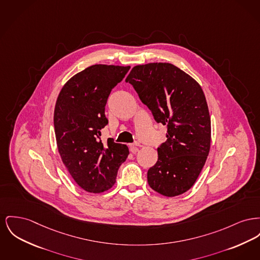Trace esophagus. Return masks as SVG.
<instances>
[{
  "label": "esophagus",
  "instance_id": "obj_1",
  "mask_svg": "<svg viewBox=\"0 0 260 260\" xmlns=\"http://www.w3.org/2000/svg\"><path fill=\"white\" fill-rule=\"evenodd\" d=\"M129 145H131V151L133 153H137L138 151V146H140V143L136 141L135 143L129 144Z\"/></svg>",
  "mask_w": 260,
  "mask_h": 260
}]
</instances>
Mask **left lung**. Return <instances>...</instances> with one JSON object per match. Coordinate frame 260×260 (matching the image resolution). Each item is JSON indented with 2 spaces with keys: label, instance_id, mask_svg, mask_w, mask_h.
<instances>
[{
  "label": "left lung",
  "instance_id": "1",
  "mask_svg": "<svg viewBox=\"0 0 260 260\" xmlns=\"http://www.w3.org/2000/svg\"><path fill=\"white\" fill-rule=\"evenodd\" d=\"M125 81L155 121L167 125V140L158 147V160L147 172L148 184L162 196H180L196 183L210 150L211 121L203 90L169 62L136 66Z\"/></svg>",
  "mask_w": 260,
  "mask_h": 260
}]
</instances>
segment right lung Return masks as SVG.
<instances>
[{"label":"right lung","mask_w":260,"mask_h":260,"mask_svg":"<svg viewBox=\"0 0 260 260\" xmlns=\"http://www.w3.org/2000/svg\"><path fill=\"white\" fill-rule=\"evenodd\" d=\"M131 67L93 64L67 81L58 96L54 126L61 161L84 190L100 193L116 183L118 170L127 158L126 145L108 138L105 106L112 89Z\"/></svg>","instance_id":"obj_1"}]
</instances>
